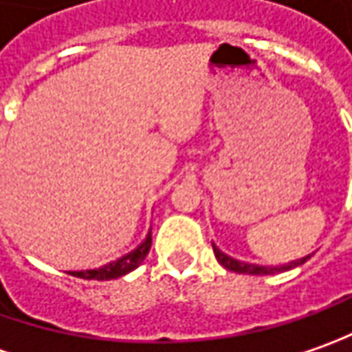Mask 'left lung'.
Returning a JSON list of instances; mask_svg holds the SVG:
<instances>
[{
  "mask_svg": "<svg viewBox=\"0 0 352 352\" xmlns=\"http://www.w3.org/2000/svg\"><path fill=\"white\" fill-rule=\"evenodd\" d=\"M214 249V255H216V259L218 263L228 269V271H234V273H243V274H274V273H285V271H290V269H294L298 265H302V263H306V261L311 257H302V259L292 261V263H288V265H280V267H261V265H249V263H241V261L234 259V257H230V255H226L222 253L220 249L216 248L212 243Z\"/></svg>",
  "mask_w": 352,
  "mask_h": 352,
  "instance_id": "left-lung-1",
  "label": "left lung"
}]
</instances>
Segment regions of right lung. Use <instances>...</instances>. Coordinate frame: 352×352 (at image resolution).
<instances>
[{"label": "right lung", "mask_w": 352, "mask_h": 352, "mask_svg": "<svg viewBox=\"0 0 352 352\" xmlns=\"http://www.w3.org/2000/svg\"><path fill=\"white\" fill-rule=\"evenodd\" d=\"M150 248H152V230L150 234L146 236V239L140 243L138 248L134 251H130L128 255L120 257V259L113 261L109 265H104L101 269H93V271H79V273H74V276H79V278H87V280H111V278H118V276H124L130 271H134L136 267L142 265V261L146 259V255L150 253Z\"/></svg>", "instance_id": "obj_1"}]
</instances>
